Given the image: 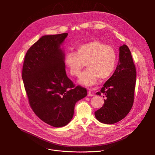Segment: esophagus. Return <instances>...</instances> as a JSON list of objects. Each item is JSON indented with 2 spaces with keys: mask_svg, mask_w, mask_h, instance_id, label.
I'll list each match as a JSON object with an SVG mask.
<instances>
[{
  "mask_svg": "<svg viewBox=\"0 0 155 155\" xmlns=\"http://www.w3.org/2000/svg\"><path fill=\"white\" fill-rule=\"evenodd\" d=\"M87 90H88V93H87V96H93L94 94L92 93L93 90L91 88H87Z\"/></svg>",
  "mask_w": 155,
  "mask_h": 155,
  "instance_id": "1",
  "label": "esophagus"
}]
</instances>
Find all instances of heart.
Returning a JSON list of instances; mask_svg holds the SVG:
<instances>
[{
	"label": "heart",
	"instance_id": "b5f03b06",
	"mask_svg": "<svg viewBox=\"0 0 155 155\" xmlns=\"http://www.w3.org/2000/svg\"><path fill=\"white\" fill-rule=\"evenodd\" d=\"M87 69L81 74L79 83L92 86L98 78L105 80L115 71L117 55L115 49L99 40H91L75 48V52L68 51L64 57V65L72 77H78L84 65Z\"/></svg>",
	"mask_w": 155,
	"mask_h": 155
}]
</instances>
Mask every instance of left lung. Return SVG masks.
<instances>
[{
	"label": "left lung",
	"instance_id": "8db88e82",
	"mask_svg": "<svg viewBox=\"0 0 155 155\" xmlns=\"http://www.w3.org/2000/svg\"><path fill=\"white\" fill-rule=\"evenodd\" d=\"M136 82V66L128 47L123 45L120 47L115 71L96 93L105 98L104 105L94 113L96 119L107 124L123 119L133 105Z\"/></svg>",
	"mask_w": 155,
	"mask_h": 155
}]
</instances>
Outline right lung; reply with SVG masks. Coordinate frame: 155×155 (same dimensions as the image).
<instances>
[{
    "instance_id": "right-lung-1",
    "label": "right lung",
    "mask_w": 155,
    "mask_h": 155,
    "mask_svg": "<svg viewBox=\"0 0 155 155\" xmlns=\"http://www.w3.org/2000/svg\"><path fill=\"white\" fill-rule=\"evenodd\" d=\"M68 34L42 36L28 50L22 78L30 106L48 124L60 127L72 120L76 102L87 91L68 77L61 45Z\"/></svg>"
}]
</instances>
